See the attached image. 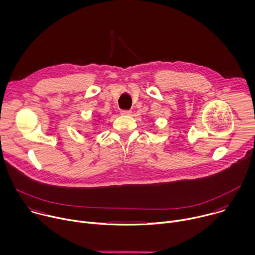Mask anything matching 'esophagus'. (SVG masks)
I'll use <instances>...</instances> for the list:
<instances>
[{"label": "esophagus", "mask_w": 255, "mask_h": 255, "mask_svg": "<svg viewBox=\"0 0 255 255\" xmlns=\"http://www.w3.org/2000/svg\"><path fill=\"white\" fill-rule=\"evenodd\" d=\"M122 116H130L131 114H132V112L131 111H121V113H120Z\"/></svg>", "instance_id": "1"}]
</instances>
